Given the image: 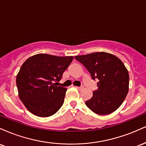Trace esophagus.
<instances>
[{
	"mask_svg": "<svg viewBox=\"0 0 146 146\" xmlns=\"http://www.w3.org/2000/svg\"><path fill=\"white\" fill-rule=\"evenodd\" d=\"M77 88H78V89H79V90H81V89H82V88H84V86H75Z\"/></svg>",
	"mask_w": 146,
	"mask_h": 146,
	"instance_id": "obj_1",
	"label": "esophagus"
}]
</instances>
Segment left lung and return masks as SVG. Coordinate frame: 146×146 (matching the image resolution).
<instances>
[{
    "mask_svg": "<svg viewBox=\"0 0 146 146\" xmlns=\"http://www.w3.org/2000/svg\"><path fill=\"white\" fill-rule=\"evenodd\" d=\"M90 73L91 78L98 79V90L85 102L89 109L104 115L116 110L128 92L129 74L123 63L110 53L95 52L75 56Z\"/></svg>",
    "mask_w": 146,
    "mask_h": 146,
    "instance_id": "left-lung-1",
    "label": "left lung"
}]
</instances>
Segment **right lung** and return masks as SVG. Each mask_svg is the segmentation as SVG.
<instances>
[{"label": "right lung", "mask_w": 146, "mask_h": 146, "mask_svg": "<svg viewBox=\"0 0 146 146\" xmlns=\"http://www.w3.org/2000/svg\"><path fill=\"white\" fill-rule=\"evenodd\" d=\"M73 59V56L40 53L23 63L16 77V85L19 98L29 112L46 117L61 108L66 88L55 82H60Z\"/></svg>", "instance_id": "obj_1"}]
</instances>
